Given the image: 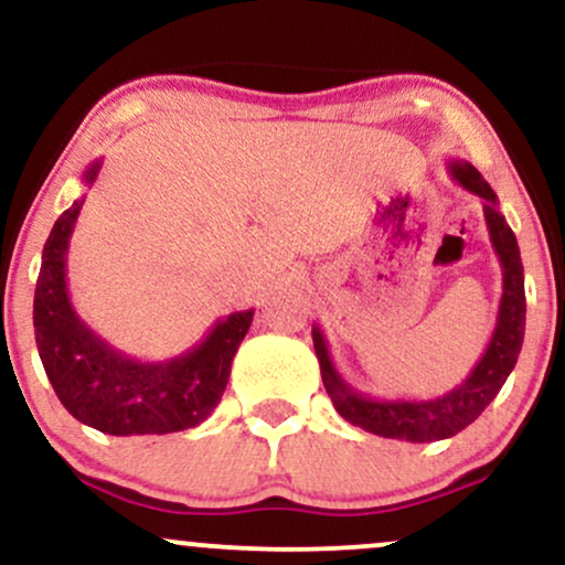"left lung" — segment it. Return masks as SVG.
<instances>
[{
  "label": "left lung",
  "mask_w": 565,
  "mask_h": 565,
  "mask_svg": "<svg viewBox=\"0 0 565 565\" xmlns=\"http://www.w3.org/2000/svg\"><path fill=\"white\" fill-rule=\"evenodd\" d=\"M446 167H449L454 183L483 199L486 228H489L491 246H494L499 265H502V300H499L497 327L476 369L457 387H451L444 395H436V398H372V395L355 391L342 380L332 355H329L327 337L319 327H313V348L316 355H319L323 387H327L340 417L348 419L350 425L361 427V430L374 433V436L412 440V444L451 438L470 423H476L483 408L502 391L512 369H515L518 353H521L523 345V332H526V291H523L521 249H518L515 233H512L508 220L499 212L497 193L491 191V185L486 183L481 172L470 161L451 159Z\"/></svg>",
  "instance_id": "left-lung-1"
}]
</instances>
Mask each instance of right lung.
<instances>
[{"instance_id": "obj_1", "label": "right lung", "mask_w": 565, "mask_h": 565, "mask_svg": "<svg viewBox=\"0 0 565 565\" xmlns=\"http://www.w3.org/2000/svg\"><path fill=\"white\" fill-rule=\"evenodd\" d=\"M100 164L97 159L87 167L84 183H95ZM82 204L84 199H76L55 220L36 278V348L55 395L79 423L108 436H164L196 427L223 398L255 308L220 319L199 345L174 359H129L95 334L71 305L66 255Z\"/></svg>"}]
</instances>
